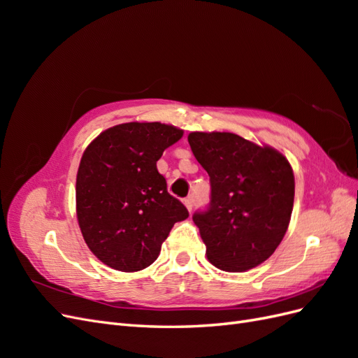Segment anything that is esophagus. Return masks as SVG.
Listing matches in <instances>:
<instances>
[{"label": "esophagus", "instance_id": "esophagus-1", "mask_svg": "<svg viewBox=\"0 0 358 358\" xmlns=\"http://www.w3.org/2000/svg\"><path fill=\"white\" fill-rule=\"evenodd\" d=\"M183 204H185V206H187V209L191 212V210H192V206H194V196L187 197L185 200H183Z\"/></svg>", "mask_w": 358, "mask_h": 358}]
</instances>
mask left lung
<instances>
[{
	"label": "left lung",
	"mask_w": 358,
	"mask_h": 358,
	"mask_svg": "<svg viewBox=\"0 0 358 358\" xmlns=\"http://www.w3.org/2000/svg\"><path fill=\"white\" fill-rule=\"evenodd\" d=\"M194 157L210 178V203L192 215L209 262L245 272L275 252L287 233L294 175L288 159L233 133H191Z\"/></svg>",
	"instance_id": "left-lung-1"
}]
</instances>
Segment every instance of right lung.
I'll return each mask as SVG.
<instances>
[{
    "mask_svg": "<svg viewBox=\"0 0 358 358\" xmlns=\"http://www.w3.org/2000/svg\"><path fill=\"white\" fill-rule=\"evenodd\" d=\"M183 131L159 122L106 129L86 148L76 180L78 221L104 264L137 272L152 264L173 225L189 213L167 191L157 161Z\"/></svg>",
    "mask_w": 358,
    "mask_h": 358,
    "instance_id": "right-lung-1",
    "label": "right lung"
}]
</instances>
